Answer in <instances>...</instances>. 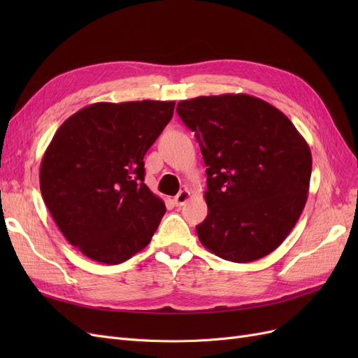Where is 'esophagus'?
Masks as SVG:
<instances>
[{
  "label": "esophagus",
  "mask_w": 358,
  "mask_h": 358,
  "mask_svg": "<svg viewBox=\"0 0 358 358\" xmlns=\"http://www.w3.org/2000/svg\"><path fill=\"white\" fill-rule=\"evenodd\" d=\"M189 197H191V192L188 191V189H182L178 196L175 197V204L176 206H183L185 204L188 200H189Z\"/></svg>",
  "instance_id": "1"
}]
</instances>
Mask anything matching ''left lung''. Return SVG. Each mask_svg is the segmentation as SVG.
Wrapping results in <instances>:
<instances>
[{"label":"left lung","mask_w":358,"mask_h":358,"mask_svg":"<svg viewBox=\"0 0 358 358\" xmlns=\"http://www.w3.org/2000/svg\"><path fill=\"white\" fill-rule=\"evenodd\" d=\"M206 164L208 216L196 227L206 249L249 263L282 243L308 200L312 155L289 119L248 94L178 103Z\"/></svg>","instance_id":"8db88e82"}]
</instances>
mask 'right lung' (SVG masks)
<instances>
[{"label": "right lung", "mask_w": 358, "mask_h": 358, "mask_svg": "<svg viewBox=\"0 0 358 358\" xmlns=\"http://www.w3.org/2000/svg\"><path fill=\"white\" fill-rule=\"evenodd\" d=\"M175 104H90L64 121L43 155V200L64 237L94 262L124 263L157 231L166 204L143 182V158Z\"/></svg>", "instance_id": "obj_1"}]
</instances>
